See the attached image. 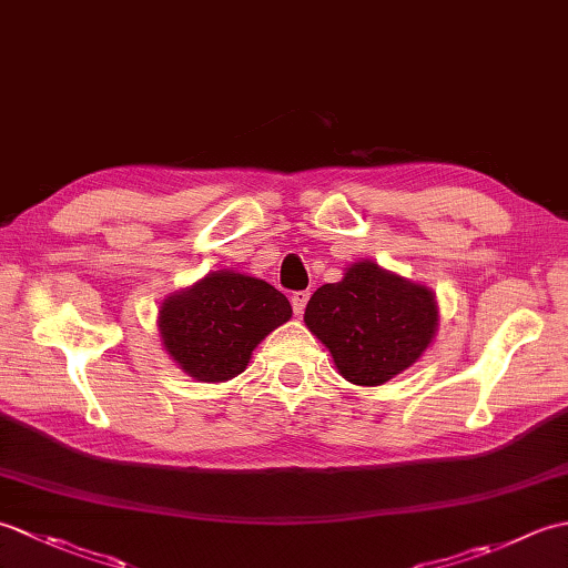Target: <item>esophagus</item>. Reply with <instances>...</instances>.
Returning <instances> with one entry per match:
<instances>
[{
    "mask_svg": "<svg viewBox=\"0 0 568 568\" xmlns=\"http://www.w3.org/2000/svg\"><path fill=\"white\" fill-rule=\"evenodd\" d=\"M307 300H310V293H307V291H300V293H293V297H291V303H293V310H295V315H303V312H305V307H307Z\"/></svg>",
    "mask_w": 568,
    "mask_h": 568,
    "instance_id": "34e87169",
    "label": "esophagus"
}]
</instances>
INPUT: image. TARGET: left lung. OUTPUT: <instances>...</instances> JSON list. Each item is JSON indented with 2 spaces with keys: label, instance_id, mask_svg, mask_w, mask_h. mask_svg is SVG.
<instances>
[{
  "label": "left lung",
  "instance_id": "obj_1",
  "mask_svg": "<svg viewBox=\"0 0 568 568\" xmlns=\"http://www.w3.org/2000/svg\"><path fill=\"white\" fill-rule=\"evenodd\" d=\"M305 324L348 383L376 388L422 358L439 329L437 295L425 283L356 261L339 283L317 287Z\"/></svg>",
  "mask_w": 568,
  "mask_h": 568
}]
</instances>
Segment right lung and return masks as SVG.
Here are the masks:
<instances>
[{
    "instance_id": "add662e5",
    "label": "right lung",
    "mask_w": 568,
    "mask_h": 568,
    "mask_svg": "<svg viewBox=\"0 0 568 568\" xmlns=\"http://www.w3.org/2000/svg\"><path fill=\"white\" fill-rule=\"evenodd\" d=\"M291 317V303L271 283L224 268L165 295L155 324L185 376L224 383L244 373L253 348Z\"/></svg>"
}]
</instances>
